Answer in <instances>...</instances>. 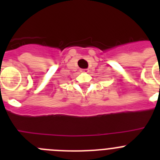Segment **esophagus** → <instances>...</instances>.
<instances>
[{"label":"esophagus","mask_w":160,"mask_h":160,"mask_svg":"<svg viewBox=\"0 0 160 160\" xmlns=\"http://www.w3.org/2000/svg\"><path fill=\"white\" fill-rule=\"evenodd\" d=\"M81 71L83 72V73H87V72H88V70H87V69H82Z\"/></svg>","instance_id":"esophagus-1"}]
</instances>
